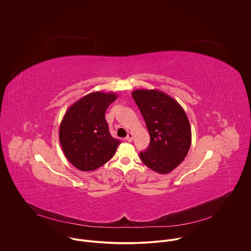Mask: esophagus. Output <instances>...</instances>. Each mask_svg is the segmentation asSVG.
I'll list each match as a JSON object with an SVG mask.
<instances>
[{
  "label": "esophagus",
  "instance_id": "1",
  "mask_svg": "<svg viewBox=\"0 0 251 251\" xmlns=\"http://www.w3.org/2000/svg\"><path fill=\"white\" fill-rule=\"evenodd\" d=\"M126 140L128 141V142H131V141L133 140V133H132V132H128V134H127Z\"/></svg>",
  "mask_w": 251,
  "mask_h": 251
}]
</instances>
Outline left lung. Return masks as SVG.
<instances>
[{"label": "left lung", "instance_id": "1", "mask_svg": "<svg viewBox=\"0 0 251 251\" xmlns=\"http://www.w3.org/2000/svg\"><path fill=\"white\" fill-rule=\"evenodd\" d=\"M131 95L150 133L149 147L140 152V159L158 173H169L184 161L191 146L188 117L175 99L161 90L137 89Z\"/></svg>", "mask_w": 251, "mask_h": 251}]
</instances>
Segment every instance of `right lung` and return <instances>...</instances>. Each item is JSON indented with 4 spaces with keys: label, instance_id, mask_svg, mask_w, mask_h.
Listing matches in <instances>:
<instances>
[{
    "label": "right lung",
    "instance_id": "right-lung-1",
    "mask_svg": "<svg viewBox=\"0 0 251 251\" xmlns=\"http://www.w3.org/2000/svg\"><path fill=\"white\" fill-rule=\"evenodd\" d=\"M116 99L114 92L95 91L66 111L59 127V141L65 157L76 168L94 170L115 155L121 142L111 136L105 112Z\"/></svg>",
    "mask_w": 251,
    "mask_h": 251
}]
</instances>
